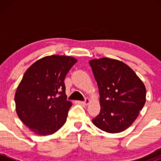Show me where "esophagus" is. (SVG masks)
I'll list each match as a JSON object with an SVG mask.
<instances>
[{
	"instance_id": "34e87169",
	"label": "esophagus",
	"mask_w": 161,
	"mask_h": 161,
	"mask_svg": "<svg viewBox=\"0 0 161 161\" xmlns=\"http://www.w3.org/2000/svg\"><path fill=\"white\" fill-rule=\"evenodd\" d=\"M81 103H82L83 105H88L89 103H90V99L86 98L85 100H84V101H82Z\"/></svg>"
}]
</instances>
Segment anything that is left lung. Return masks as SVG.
Instances as JSON below:
<instances>
[{
    "label": "left lung",
    "mask_w": 161,
    "mask_h": 161,
    "mask_svg": "<svg viewBox=\"0 0 161 161\" xmlns=\"http://www.w3.org/2000/svg\"><path fill=\"white\" fill-rule=\"evenodd\" d=\"M100 92V112L94 125L109 133L127 129L146 103V87L134 71L118 60L90 61Z\"/></svg>",
    "instance_id": "left-lung-1"
}]
</instances>
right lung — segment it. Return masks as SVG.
I'll list each match as a JSON object with an SVG mask.
<instances>
[{
	"mask_svg": "<svg viewBox=\"0 0 161 161\" xmlns=\"http://www.w3.org/2000/svg\"><path fill=\"white\" fill-rule=\"evenodd\" d=\"M76 62L72 57L51 55L36 61L24 74L14 95L16 112L36 134L51 135L65 123L71 102L64 81Z\"/></svg>",
	"mask_w": 161,
	"mask_h": 161,
	"instance_id": "right-lung-1",
	"label": "right lung"
}]
</instances>
